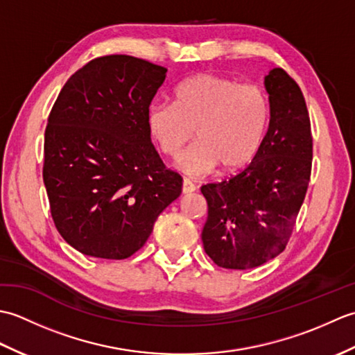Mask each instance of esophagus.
Masks as SVG:
<instances>
[{
  "mask_svg": "<svg viewBox=\"0 0 355 355\" xmlns=\"http://www.w3.org/2000/svg\"><path fill=\"white\" fill-rule=\"evenodd\" d=\"M182 191H183V193H192V192L195 191V184L191 182L189 178H184V180H183Z\"/></svg>",
  "mask_w": 355,
  "mask_h": 355,
  "instance_id": "obj_1",
  "label": "esophagus"
}]
</instances>
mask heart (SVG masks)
I'll return each mask as SVG.
<instances>
[{
    "label": "heart",
    "mask_w": 355,
    "mask_h": 355,
    "mask_svg": "<svg viewBox=\"0 0 355 355\" xmlns=\"http://www.w3.org/2000/svg\"><path fill=\"white\" fill-rule=\"evenodd\" d=\"M270 102L261 88L215 74H197L173 92V103H153L146 112L150 137L163 154L180 155L182 171L200 175L218 166L223 172L244 168L262 145Z\"/></svg>",
    "instance_id": "b5f03b06"
}]
</instances>
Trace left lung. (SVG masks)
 I'll use <instances>...</instances> for the list:
<instances>
[{
    "label": "left lung",
    "mask_w": 355,
    "mask_h": 355,
    "mask_svg": "<svg viewBox=\"0 0 355 355\" xmlns=\"http://www.w3.org/2000/svg\"><path fill=\"white\" fill-rule=\"evenodd\" d=\"M270 123L252 163L201 187L207 201L202 245L216 266L259 267L288 243L311 175L313 137L299 85L282 69L267 76Z\"/></svg>",
    "instance_id": "1"
}]
</instances>
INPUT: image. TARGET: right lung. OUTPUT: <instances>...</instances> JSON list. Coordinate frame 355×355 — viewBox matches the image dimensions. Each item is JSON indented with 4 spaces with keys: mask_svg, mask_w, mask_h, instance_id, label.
Instances as JSON below:
<instances>
[{
    "mask_svg": "<svg viewBox=\"0 0 355 355\" xmlns=\"http://www.w3.org/2000/svg\"><path fill=\"white\" fill-rule=\"evenodd\" d=\"M166 71L134 56L96 58L53 105L42 178L58 232L80 253L130 258L182 193V175L166 168L146 125Z\"/></svg>",
    "mask_w": 355,
    "mask_h": 355,
    "instance_id": "obj_1",
    "label": "right lung"
}]
</instances>
